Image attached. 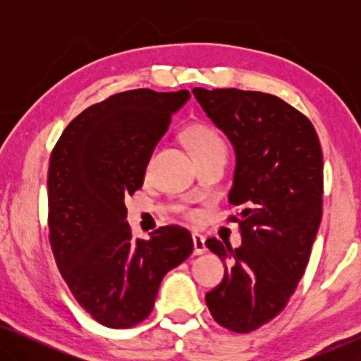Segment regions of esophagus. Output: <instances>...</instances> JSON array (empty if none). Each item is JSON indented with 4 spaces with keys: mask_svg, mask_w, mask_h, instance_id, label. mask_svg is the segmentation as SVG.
<instances>
[{
    "mask_svg": "<svg viewBox=\"0 0 361 361\" xmlns=\"http://www.w3.org/2000/svg\"><path fill=\"white\" fill-rule=\"evenodd\" d=\"M192 240H194V255H204L207 251L205 236L195 231V233H192Z\"/></svg>",
    "mask_w": 361,
    "mask_h": 361,
    "instance_id": "1",
    "label": "esophagus"
}]
</instances>
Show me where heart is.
I'll use <instances>...</instances> for the list:
<instances>
[{
	"label": "heart",
	"mask_w": 361,
	"mask_h": 361,
	"mask_svg": "<svg viewBox=\"0 0 361 361\" xmlns=\"http://www.w3.org/2000/svg\"><path fill=\"white\" fill-rule=\"evenodd\" d=\"M185 140L195 157L209 154V152L214 151H225L224 140L219 136V133L212 130L210 126L202 125V123H195V125H190L187 128ZM190 216L192 219H197V214H190Z\"/></svg>",
	"instance_id": "b5f03b06"
}]
</instances>
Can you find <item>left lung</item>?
<instances>
[{
	"label": "left lung",
	"mask_w": 361,
	"mask_h": 361,
	"mask_svg": "<svg viewBox=\"0 0 361 361\" xmlns=\"http://www.w3.org/2000/svg\"><path fill=\"white\" fill-rule=\"evenodd\" d=\"M192 93L233 145L228 200L243 207L240 219L230 216L240 225V248L205 241L225 263L205 302L221 327L246 334L286 307L309 263L322 219V149L309 118L278 97L238 88Z\"/></svg>",
	"instance_id": "left-lung-1"
}]
</instances>
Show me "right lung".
Segmentation results:
<instances>
[{
	"label": "right lung",
	"mask_w": 361,
	"mask_h": 361,
	"mask_svg": "<svg viewBox=\"0 0 361 361\" xmlns=\"http://www.w3.org/2000/svg\"><path fill=\"white\" fill-rule=\"evenodd\" d=\"M187 90L116 93L73 118L51 154L49 231L57 268L97 322L130 329L151 314L161 281L194 243L167 225L135 240L125 197L141 189L152 151Z\"/></svg>",
	"instance_id": "1"
}]
</instances>
